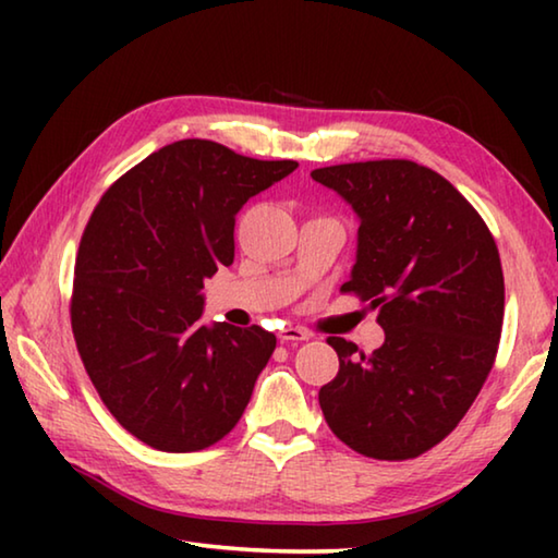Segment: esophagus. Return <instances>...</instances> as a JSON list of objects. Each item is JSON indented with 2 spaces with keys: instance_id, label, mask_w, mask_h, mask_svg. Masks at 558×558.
Listing matches in <instances>:
<instances>
[{
  "instance_id": "1",
  "label": "esophagus",
  "mask_w": 558,
  "mask_h": 558,
  "mask_svg": "<svg viewBox=\"0 0 558 558\" xmlns=\"http://www.w3.org/2000/svg\"><path fill=\"white\" fill-rule=\"evenodd\" d=\"M278 337L282 344H300V342H307L310 332H305V329H300V327H286Z\"/></svg>"
}]
</instances>
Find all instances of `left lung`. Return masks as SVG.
<instances>
[{"label":"left lung","instance_id":"left-lung-1","mask_svg":"<svg viewBox=\"0 0 558 558\" xmlns=\"http://www.w3.org/2000/svg\"><path fill=\"white\" fill-rule=\"evenodd\" d=\"M359 216L342 292L379 310L384 344L327 337L339 372L319 389L335 436L374 460H411L450 436L493 372L505 276L483 216L446 177L411 159L315 169Z\"/></svg>","mask_w":558,"mask_h":558}]
</instances>
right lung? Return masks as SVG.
<instances>
[{
    "label": "right lung",
    "mask_w": 558,
    "mask_h": 558,
    "mask_svg": "<svg viewBox=\"0 0 558 558\" xmlns=\"http://www.w3.org/2000/svg\"><path fill=\"white\" fill-rule=\"evenodd\" d=\"M295 167L179 140L93 209L73 270L75 347L106 409L149 448L204 450L241 421L276 335L202 325V288L233 263L241 206Z\"/></svg>",
    "instance_id": "add662e5"
}]
</instances>
